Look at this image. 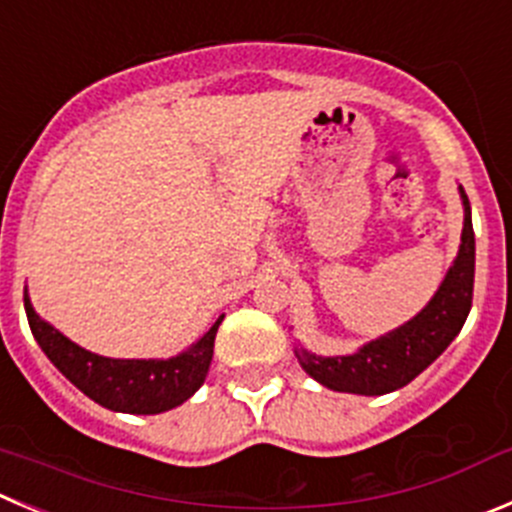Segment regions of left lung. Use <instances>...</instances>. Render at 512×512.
<instances>
[{
    "label": "left lung",
    "mask_w": 512,
    "mask_h": 512,
    "mask_svg": "<svg viewBox=\"0 0 512 512\" xmlns=\"http://www.w3.org/2000/svg\"><path fill=\"white\" fill-rule=\"evenodd\" d=\"M460 197L465 207L460 252L422 313L414 315L412 321L396 331L361 346L351 356H315L305 348H295L305 374L333 391L381 396L417 379L455 341L472 308V285H475V232H472L470 199L462 186Z\"/></svg>",
    "instance_id": "obj_1"
}]
</instances>
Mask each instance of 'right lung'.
<instances>
[{
	"mask_svg": "<svg viewBox=\"0 0 512 512\" xmlns=\"http://www.w3.org/2000/svg\"><path fill=\"white\" fill-rule=\"evenodd\" d=\"M25 310L32 336L45 356L85 396L123 414H161L179 407L207 379L214 356V336L224 315L189 351L171 358H108L90 353L42 321L25 290Z\"/></svg>",
	"mask_w": 512,
	"mask_h": 512,
	"instance_id": "1",
	"label": "right lung"
}]
</instances>
